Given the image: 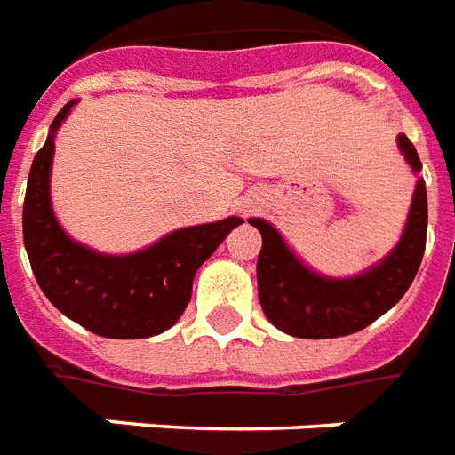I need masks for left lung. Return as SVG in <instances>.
I'll list each match as a JSON object with an SVG mask.
<instances>
[{
  "label": "left lung",
  "instance_id": "obj_1",
  "mask_svg": "<svg viewBox=\"0 0 455 455\" xmlns=\"http://www.w3.org/2000/svg\"><path fill=\"white\" fill-rule=\"evenodd\" d=\"M399 148L413 171H420L416 148L404 133H399ZM249 223L263 235L256 272L265 317L289 336L338 338L373 324L409 291L425 253L427 192L420 178L399 246L378 267L355 279L319 277L298 263L270 223L260 218H249Z\"/></svg>",
  "mask_w": 455,
  "mask_h": 455
}]
</instances>
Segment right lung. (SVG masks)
<instances>
[{"label":"right lung","mask_w":455,"mask_h":455,"mask_svg":"<svg viewBox=\"0 0 455 455\" xmlns=\"http://www.w3.org/2000/svg\"><path fill=\"white\" fill-rule=\"evenodd\" d=\"M75 100L58 112L32 162L23 204V239L39 289L65 317L105 338H150L176 324L192 298L199 265L244 220L183 228L133 256H100L75 244L49 199L53 133Z\"/></svg>","instance_id":"add662e5"}]
</instances>
